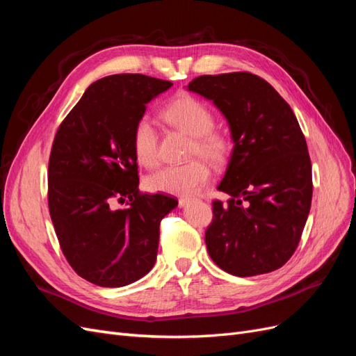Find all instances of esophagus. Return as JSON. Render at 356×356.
<instances>
[{"instance_id":"obj_1","label":"esophagus","mask_w":356,"mask_h":356,"mask_svg":"<svg viewBox=\"0 0 356 356\" xmlns=\"http://www.w3.org/2000/svg\"><path fill=\"white\" fill-rule=\"evenodd\" d=\"M195 199L193 197H188V196H182V197H179L178 199V203H179V207H186V204H188L190 202H193Z\"/></svg>"}]
</instances>
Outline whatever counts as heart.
Segmentation results:
<instances>
[{"instance_id": "heart-1", "label": "heart", "mask_w": 356, "mask_h": 356, "mask_svg": "<svg viewBox=\"0 0 356 356\" xmlns=\"http://www.w3.org/2000/svg\"><path fill=\"white\" fill-rule=\"evenodd\" d=\"M161 117L165 122L181 132L191 136L188 160L184 165L161 168L147 177L145 184L152 191L168 195H191L207 184L212 165L222 166L233 153L232 136L215 129V117L207 104L191 95H181L170 101ZM132 152L139 165L153 168L157 160V134L153 122L147 115L139 117L132 127Z\"/></svg>"}]
</instances>
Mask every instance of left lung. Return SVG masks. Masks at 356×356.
Instances as JSON below:
<instances>
[{"label": "left lung", "instance_id": "obj_1", "mask_svg": "<svg viewBox=\"0 0 356 356\" xmlns=\"http://www.w3.org/2000/svg\"><path fill=\"white\" fill-rule=\"evenodd\" d=\"M188 90L227 118L233 153L204 232L212 261L234 276L282 267L301 239L312 203V163L297 118L272 84L251 72L200 75Z\"/></svg>", "mask_w": 356, "mask_h": 356}]
</instances>
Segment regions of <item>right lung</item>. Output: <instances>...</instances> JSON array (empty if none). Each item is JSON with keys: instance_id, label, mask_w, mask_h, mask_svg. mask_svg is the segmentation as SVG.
Here are the masks:
<instances>
[{"instance_id": "obj_1", "label": "right lung", "mask_w": 356, "mask_h": 356, "mask_svg": "<svg viewBox=\"0 0 356 356\" xmlns=\"http://www.w3.org/2000/svg\"><path fill=\"white\" fill-rule=\"evenodd\" d=\"M170 81L115 74L92 83L53 139L47 200L60 250L72 270L117 288L152 270L160 221L178 200L138 188L132 127ZM127 209L115 210V202Z\"/></svg>"}]
</instances>
